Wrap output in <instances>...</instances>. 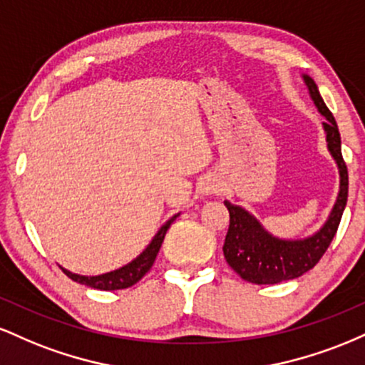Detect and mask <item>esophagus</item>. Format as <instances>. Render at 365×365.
<instances>
[{"label":"esophagus","mask_w":365,"mask_h":365,"mask_svg":"<svg viewBox=\"0 0 365 365\" xmlns=\"http://www.w3.org/2000/svg\"><path fill=\"white\" fill-rule=\"evenodd\" d=\"M215 190H216L215 185H212V187H207V188H206V192H215Z\"/></svg>","instance_id":"esophagus-1"}]
</instances>
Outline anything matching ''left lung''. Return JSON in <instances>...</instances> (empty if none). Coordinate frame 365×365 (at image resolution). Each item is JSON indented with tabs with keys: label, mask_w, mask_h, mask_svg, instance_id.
Returning a JSON list of instances; mask_svg holds the SVG:
<instances>
[{
	"label": "left lung",
	"mask_w": 365,
	"mask_h": 365,
	"mask_svg": "<svg viewBox=\"0 0 365 365\" xmlns=\"http://www.w3.org/2000/svg\"><path fill=\"white\" fill-rule=\"evenodd\" d=\"M314 104L324 116L326 140L331 156L336 161L340 170V194L334 202L333 211L324 226L316 235L304 240H279L266 232L261 223L244 207L225 200V206L230 212L228 233L225 237L223 254L226 262L230 264L242 279L255 284H276L295 279L307 271H311L336 235L340 226L343 211L349 197V171L341 156V139L334 116L331 115L324 101H322L317 86L309 75H304Z\"/></svg>",
	"instance_id": "1"
}]
</instances>
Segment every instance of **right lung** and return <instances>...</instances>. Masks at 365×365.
<instances>
[{"instance_id":"1","label":"right lung","mask_w":365,"mask_h":365,"mask_svg":"<svg viewBox=\"0 0 365 365\" xmlns=\"http://www.w3.org/2000/svg\"><path fill=\"white\" fill-rule=\"evenodd\" d=\"M175 217L177 216L171 217L168 223L159 230L158 235L153 238V242H150L148 249H145L144 252L139 255V257L133 259L132 262L127 264V266L120 267V269L111 271V273H106V274H99V276L73 274V273H70V271L63 269V267H61V271L68 276L70 279H73V282H77L81 284H87V287L96 288V290L110 292V290H123V288L132 287V284H135L139 279H142V276H144L150 269V267H153L154 261H156V255L159 252V249H161L163 240H165L166 232H168V228L175 221Z\"/></svg>"}]
</instances>
